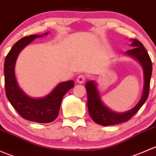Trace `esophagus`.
<instances>
[{
  "mask_svg": "<svg viewBox=\"0 0 156 156\" xmlns=\"http://www.w3.org/2000/svg\"><path fill=\"white\" fill-rule=\"evenodd\" d=\"M85 79H86V76L84 75H79L78 76V78H77V82L79 83V84H82V83H84V81H85Z\"/></svg>",
  "mask_w": 156,
  "mask_h": 156,
  "instance_id": "obj_1",
  "label": "esophagus"
}]
</instances>
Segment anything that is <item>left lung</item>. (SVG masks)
I'll use <instances>...</instances> for the list:
<instances>
[{"label":"left lung","instance_id":"8db88e82","mask_svg":"<svg viewBox=\"0 0 156 156\" xmlns=\"http://www.w3.org/2000/svg\"><path fill=\"white\" fill-rule=\"evenodd\" d=\"M130 41H132L130 46L133 48L125 52V54L139 61L144 70V84L142 97L139 103L129 111L123 113L115 112L106 107L101 101L96 83L93 81H87L85 87L87 93L88 112L91 119L98 125L107 126L127 122L139 111L148 98L152 71V61L140 41L136 39H131Z\"/></svg>","mask_w":156,"mask_h":156}]
</instances>
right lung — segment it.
<instances>
[{
    "label": "right lung",
    "instance_id": "right-lung-1",
    "mask_svg": "<svg viewBox=\"0 0 156 156\" xmlns=\"http://www.w3.org/2000/svg\"><path fill=\"white\" fill-rule=\"evenodd\" d=\"M48 33L21 38L12 46L4 61V82L7 99L23 119L38 123H49L57 118L62 97L75 86L73 81L59 83L50 94L40 99L29 97L19 87L15 75L16 61L19 53L36 37H41Z\"/></svg>",
    "mask_w": 156,
    "mask_h": 156
}]
</instances>
